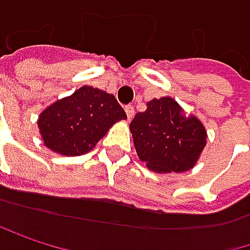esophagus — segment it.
I'll list each match as a JSON object with an SVG mask.
<instances>
[{"mask_svg":"<svg viewBox=\"0 0 250 250\" xmlns=\"http://www.w3.org/2000/svg\"><path fill=\"white\" fill-rule=\"evenodd\" d=\"M124 111H126V114H127V118H129V120H132V118H133V115H135V108H133L132 105H127L126 108H124Z\"/></svg>","mask_w":250,"mask_h":250,"instance_id":"1","label":"esophagus"}]
</instances>
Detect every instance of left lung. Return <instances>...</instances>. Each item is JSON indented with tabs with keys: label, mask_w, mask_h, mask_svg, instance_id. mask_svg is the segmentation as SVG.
<instances>
[{
	"label": "left lung",
	"mask_w": 250,
	"mask_h": 250,
	"mask_svg": "<svg viewBox=\"0 0 250 250\" xmlns=\"http://www.w3.org/2000/svg\"><path fill=\"white\" fill-rule=\"evenodd\" d=\"M130 133L139 160L155 173L192 169L208 141L203 123L169 96L149 101L132 120Z\"/></svg>",
	"instance_id": "left-lung-1"
}]
</instances>
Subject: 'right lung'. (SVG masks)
I'll list each match as a JSON object with an SVG mask.
<instances>
[{
  "label": "right lung",
  "mask_w": 250,
  "mask_h": 250,
  "mask_svg": "<svg viewBox=\"0 0 250 250\" xmlns=\"http://www.w3.org/2000/svg\"><path fill=\"white\" fill-rule=\"evenodd\" d=\"M126 118L114 95L83 85L71 96L48 105L37 124L50 151L77 157L90 152L115 123Z\"/></svg>",
  "instance_id": "right-lung-1"
}]
</instances>
